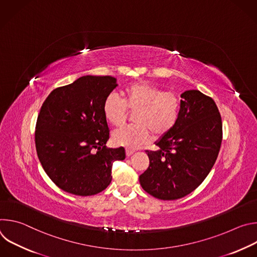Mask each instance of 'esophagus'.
I'll return each instance as SVG.
<instances>
[{
	"label": "esophagus",
	"instance_id": "esophagus-1",
	"mask_svg": "<svg viewBox=\"0 0 257 257\" xmlns=\"http://www.w3.org/2000/svg\"><path fill=\"white\" fill-rule=\"evenodd\" d=\"M135 152L133 150H126V156L127 157H131Z\"/></svg>",
	"mask_w": 257,
	"mask_h": 257
}]
</instances>
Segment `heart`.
<instances>
[{"mask_svg":"<svg viewBox=\"0 0 257 257\" xmlns=\"http://www.w3.org/2000/svg\"><path fill=\"white\" fill-rule=\"evenodd\" d=\"M122 100L114 93L102 103L104 120L113 127L122 126L128 111L134 112V124L122 127L113 133V142L126 149H138L152 138L167 135L176 126L181 108L178 94L163 90L148 81H135L121 90Z\"/></svg>","mask_w":257,"mask_h":257,"instance_id":"b5f03b06","label":"heart"}]
</instances>
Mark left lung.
<instances>
[{
    "label": "left lung",
    "mask_w": 257,
    "mask_h": 257,
    "mask_svg": "<svg viewBox=\"0 0 257 257\" xmlns=\"http://www.w3.org/2000/svg\"><path fill=\"white\" fill-rule=\"evenodd\" d=\"M176 126L146 151L150 167L139 176L141 187L156 198L175 200L195 190L213 167L221 149L223 124L214 100L199 90L181 94Z\"/></svg>",
    "instance_id": "1"
}]
</instances>
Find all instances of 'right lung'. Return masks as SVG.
Returning <instances> with one entry per match:
<instances>
[{
  "mask_svg": "<svg viewBox=\"0 0 257 257\" xmlns=\"http://www.w3.org/2000/svg\"><path fill=\"white\" fill-rule=\"evenodd\" d=\"M117 87L112 76H82L57 87L44 101L35 126V148L50 179L62 190L94 195L112 181L115 161L124 148L107 149L104 98Z\"/></svg>",
  "mask_w": 257,
  "mask_h": 257,
  "instance_id": "1",
  "label": "right lung"
}]
</instances>
